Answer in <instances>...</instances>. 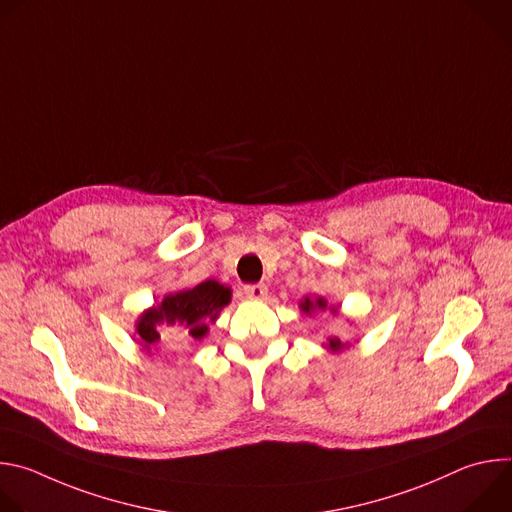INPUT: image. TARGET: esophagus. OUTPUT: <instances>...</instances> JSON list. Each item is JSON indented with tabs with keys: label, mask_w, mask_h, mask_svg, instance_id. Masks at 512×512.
Instances as JSON below:
<instances>
[{
	"label": "esophagus",
	"mask_w": 512,
	"mask_h": 512,
	"mask_svg": "<svg viewBox=\"0 0 512 512\" xmlns=\"http://www.w3.org/2000/svg\"><path fill=\"white\" fill-rule=\"evenodd\" d=\"M245 296L249 300H263L267 296V285L265 283H251L245 285Z\"/></svg>",
	"instance_id": "1"
}]
</instances>
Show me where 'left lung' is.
I'll list each match as a JSON object with an SVG mask.
<instances>
[{"label":"left lung","mask_w":512,"mask_h":512,"mask_svg":"<svg viewBox=\"0 0 512 512\" xmlns=\"http://www.w3.org/2000/svg\"><path fill=\"white\" fill-rule=\"evenodd\" d=\"M300 310H302L304 314H308V316L314 314L316 310H322V312H324V310H330L332 314H336V312H338V306H328V302H326L324 298H320V296H318V298H310V296H308V298H304V300L300 302ZM324 346H326L328 352L340 354V352L346 350L350 344H348V342H342V340L336 338V336H330Z\"/></svg>","instance_id":"left-lung-1"}]
</instances>
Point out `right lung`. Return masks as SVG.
Wrapping results in <instances>:
<instances>
[{"label":"right lung","mask_w":512,"mask_h":512,"mask_svg":"<svg viewBox=\"0 0 512 512\" xmlns=\"http://www.w3.org/2000/svg\"><path fill=\"white\" fill-rule=\"evenodd\" d=\"M231 287L206 279L192 289L172 291L164 296L158 306L143 310L135 320V340L145 354L160 342V326H180L188 336L202 340L208 336L210 326L218 320V314L231 304Z\"/></svg>","instance_id":"obj_1"}]
</instances>
